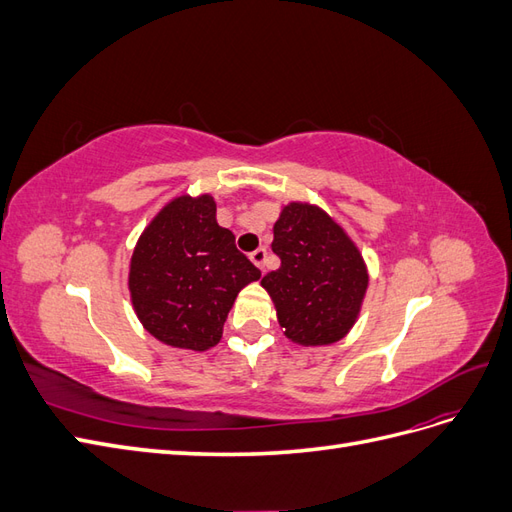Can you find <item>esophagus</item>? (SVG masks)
<instances>
[{"mask_svg": "<svg viewBox=\"0 0 512 512\" xmlns=\"http://www.w3.org/2000/svg\"><path fill=\"white\" fill-rule=\"evenodd\" d=\"M250 260L254 262V265L262 271L265 269V262H267V250L265 247H258V250H254L252 254H250Z\"/></svg>", "mask_w": 512, "mask_h": 512, "instance_id": "1", "label": "esophagus"}]
</instances>
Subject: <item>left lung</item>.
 <instances>
[{
    "mask_svg": "<svg viewBox=\"0 0 512 512\" xmlns=\"http://www.w3.org/2000/svg\"><path fill=\"white\" fill-rule=\"evenodd\" d=\"M282 267L262 277L284 335L301 346H329L359 318L369 273L359 247L327 211L288 203L273 226Z\"/></svg>",
    "mask_w": 512,
    "mask_h": 512,
    "instance_id": "8db88e82",
    "label": "left lung"
}]
</instances>
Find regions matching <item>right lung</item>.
<instances>
[{
    "instance_id": "obj_1",
    "label": "right lung",
    "mask_w": 512,
    "mask_h": 512,
    "mask_svg": "<svg viewBox=\"0 0 512 512\" xmlns=\"http://www.w3.org/2000/svg\"><path fill=\"white\" fill-rule=\"evenodd\" d=\"M256 280L260 271L215 220L213 196L183 194L143 230L128 288L138 320L153 337L203 352L220 342L237 294Z\"/></svg>"
}]
</instances>
